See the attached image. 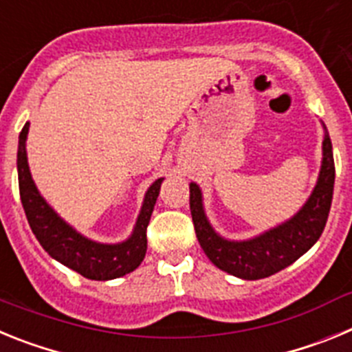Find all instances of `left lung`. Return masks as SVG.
Masks as SVG:
<instances>
[{
    "mask_svg": "<svg viewBox=\"0 0 352 352\" xmlns=\"http://www.w3.org/2000/svg\"><path fill=\"white\" fill-rule=\"evenodd\" d=\"M322 167L319 182L300 213L276 229L248 241H227L211 229L203 211L201 190L190 185V213L204 254L217 268L245 280H259L287 268L322 234L328 220L335 185V162L328 132L322 141Z\"/></svg>",
    "mask_w": 352,
    "mask_h": 352,
    "instance_id": "1",
    "label": "left lung"
}]
</instances>
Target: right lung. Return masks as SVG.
I'll list each match as a JSON object with an SVG mask.
<instances>
[{"instance_id": "obj_1", "label": "right lung", "mask_w": 352, "mask_h": 352, "mask_svg": "<svg viewBox=\"0 0 352 352\" xmlns=\"http://www.w3.org/2000/svg\"><path fill=\"white\" fill-rule=\"evenodd\" d=\"M28 129H30V123L24 125L21 135H19V192H21V203H23L31 231L36 236L43 250L56 261H60L61 264L80 273L86 278H91V280H111V278H118V276L133 272L146 256V248H148L146 229H148L149 219H151L155 203H157L162 179H157L149 186L133 234L125 243H95L91 239H86L79 232L74 231L70 226H67L47 206V203L36 190L35 183L31 179L26 158Z\"/></svg>"}]
</instances>
